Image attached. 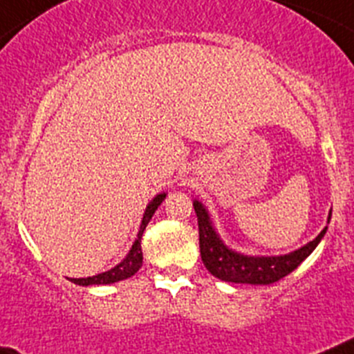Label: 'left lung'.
<instances>
[{"instance_id": "8db88e82", "label": "left lung", "mask_w": 354, "mask_h": 354, "mask_svg": "<svg viewBox=\"0 0 354 354\" xmlns=\"http://www.w3.org/2000/svg\"><path fill=\"white\" fill-rule=\"evenodd\" d=\"M194 209H196L197 224H199L201 259L205 263L206 270L216 279L225 280V282H236V284H273L277 280L284 279L310 256L312 250L317 247V243L326 232V229H323L316 240H312L300 250H295L288 256L247 257L232 252L222 243L221 238L213 231L208 213L197 201L194 203Z\"/></svg>"}]
</instances>
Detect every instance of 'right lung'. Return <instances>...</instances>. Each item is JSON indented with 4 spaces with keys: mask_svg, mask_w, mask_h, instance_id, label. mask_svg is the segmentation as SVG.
<instances>
[{
    "mask_svg": "<svg viewBox=\"0 0 354 354\" xmlns=\"http://www.w3.org/2000/svg\"><path fill=\"white\" fill-rule=\"evenodd\" d=\"M164 199H165V194H158V196L155 197V199L148 205V208H146V212H145V216H142L141 229H139L138 240H136V243L132 245L129 256H127L125 259L122 261V263L118 264V266H114L113 270H109V272H106V273H98V275L88 277V279H72V282H74V284H79V286L113 284V282H118V280L129 279V277H132L133 273L138 272V270L142 266V250H141L142 232H145L148 222L151 221V216H153L155 209L160 206V203Z\"/></svg>",
    "mask_w": 354,
    "mask_h": 354,
    "instance_id": "obj_1",
    "label": "right lung"
}]
</instances>
